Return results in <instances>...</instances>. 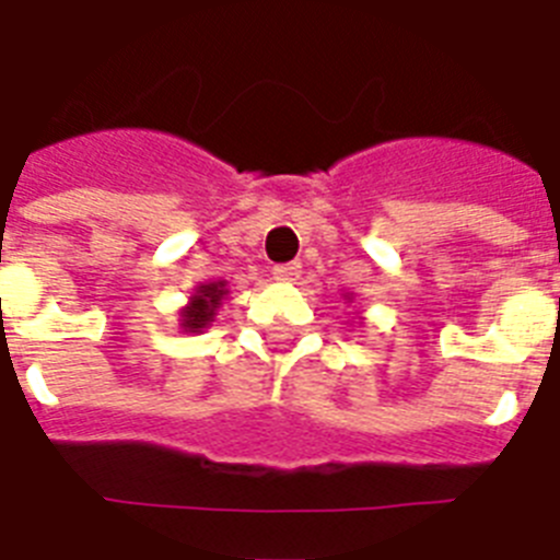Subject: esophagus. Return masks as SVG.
Instances as JSON below:
<instances>
[{"instance_id": "34e87169", "label": "esophagus", "mask_w": 560, "mask_h": 560, "mask_svg": "<svg viewBox=\"0 0 560 560\" xmlns=\"http://www.w3.org/2000/svg\"><path fill=\"white\" fill-rule=\"evenodd\" d=\"M300 271H303V266L294 260V264L275 266V271H271V275H275V280H280V283H294L296 277H300Z\"/></svg>"}]
</instances>
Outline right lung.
Instances as JSON below:
<instances>
[{
	"mask_svg": "<svg viewBox=\"0 0 560 560\" xmlns=\"http://www.w3.org/2000/svg\"><path fill=\"white\" fill-rule=\"evenodd\" d=\"M224 294H226L224 280L201 283L199 289H196V294L190 296V303L182 308V328H185L187 334H201V330L215 319V311H219Z\"/></svg>",
	"mask_w": 560,
	"mask_h": 560,
	"instance_id": "add662e5",
	"label": "right lung"
}]
</instances>
